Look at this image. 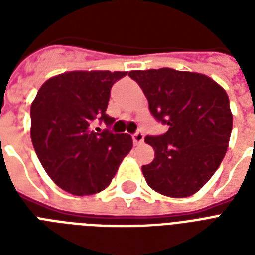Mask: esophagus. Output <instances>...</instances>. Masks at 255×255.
I'll use <instances>...</instances> for the list:
<instances>
[{
    "mask_svg": "<svg viewBox=\"0 0 255 255\" xmlns=\"http://www.w3.org/2000/svg\"><path fill=\"white\" fill-rule=\"evenodd\" d=\"M132 140H133V144H135V145H139V144L143 143V140H144L143 132L137 131L136 133H133V135H132Z\"/></svg>",
    "mask_w": 255,
    "mask_h": 255,
    "instance_id": "esophagus-1",
    "label": "esophagus"
}]
</instances>
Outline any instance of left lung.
Segmentation results:
<instances>
[{
  "mask_svg": "<svg viewBox=\"0 0 255 255\" xmlns=\"http://www.w3.org/2000/svg\"><path fill=\"white\" fill-rule=\"evenodd\" d=\"M128 75L145 94L149 111L168 131L147 136L155 159L143 165L145 181L168 197L200 190L220 167L233 127L225 90L204 74L177 70H135Z\"/></svg>",
  "mask_w": 255,
  "mask_h": 255,
  "instance_id": "left-lung-1",
  "label": "left lung"
}]
</instances>
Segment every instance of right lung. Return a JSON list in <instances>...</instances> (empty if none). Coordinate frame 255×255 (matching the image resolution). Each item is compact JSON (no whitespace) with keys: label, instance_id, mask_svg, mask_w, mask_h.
<instances>
[{"label":"right lung","instance_id":"right-lung-1","mask_svg":"<svg viewBox=\"0 0 255 255\" xmlns=\"http://www.w3.org/2000/svg\"><path fill=\"white\" fill-rule=\"evenodd\" d=\"M126 71H70L50 78L31 103V141L50 178L75 196L106 189L122 160L132 149L127 133L98 134L94 120L107 127L106 114L112 85Z\"/></svg>","mask_w":255,"mask_h":255}]
</instances>
